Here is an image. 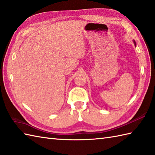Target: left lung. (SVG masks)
<instances>
[{"label":"left lung","mask_w":155,"mask_h":155,"mask_svg":"<svg viewBox=\"0 0 155 155\" xmlns=\"http://www.w3.org/2000/svg\"><path fill=\"white\" fill-rule=\"evenodd\" d=\"M133 42H134V45H135V46H136V42H135V41H134Z\"/></svg>","instance_id":"1"}]
</instances>
